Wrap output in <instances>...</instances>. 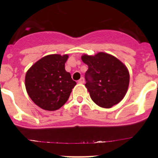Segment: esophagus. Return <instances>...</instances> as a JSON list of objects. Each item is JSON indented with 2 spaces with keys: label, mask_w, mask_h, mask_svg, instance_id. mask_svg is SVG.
Instances as JSON below:
<instances>
[{
  "label": "esophagus",
  "mask_w": 158,
  "mask_h": 158,
  "mask_svg": "<svg viewBox=\"0 0 158 158\" xmlns=\"http://www.w3.org/2000/svg\"><path fill=\"white\" fill-rule=\"evenodd\" d=\"M84 82H85V80L83 78H81V79L78 81V83H79V84H83Z\"/></svg>",
  "instance_id": "1"
}]
</instances>
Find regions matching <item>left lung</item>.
<instances>
[{"mask_svg": "<svg viewBox=\"0 0 158 158\" xmlns=\"http://www.w3.org/2000/svg\"><path fill=\"white\" fill-rule=\"evenodd\" d=\"M81 60L88 66L85 87L97 106L110 108L124 98L129 85L128 68L117 58L106 52L84 54Z\"/></svg>", "mask_w": 158, "mask_h": 158, "instance_id": "left-lung-1", "label": "left lung"}]
</instances>
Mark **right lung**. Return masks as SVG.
Wrapping results in <instances>:
<instances>
[{
	"instance_id": "right-lung-1",
	"label": "right lung",
	"mask_w": 158,
	"mask_h": 158,
	"mask_svg": "<svg viewBox=\"0 0 158 158\" xmlns=\"http://www.w3.org/2000/svg\"><path fill=\"white\" fill-rule=\"evenodd\" d=\"M68 55L41 58L27 70L25 87L32 102L47 110L59 109L68 101L77 82L65 70Z\"/></svg>"
}]
</instances>
